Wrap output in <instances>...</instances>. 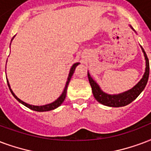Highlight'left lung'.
<instances>
[{"mask_svg": "<svg viewBox=\"0 0 151 151\" xmlns=\"http://www.w3.org/2000/svg\"><path fill=\"white\" fill-rule=\"evenodd\" d=\"M141 48H142V52L144 54L145 59H146V70H145L144 75L136 86H134L132 89L127 91L125 93L118 94V95H109V94L104 93L103 91L101 89V88L99 87L98 85L96 84V81L91 78L90 74L88 73V81H89L91 88H92L93 94L95 99L98 101L99 103L109 107H123L132 103V101L135 100L138 97V96L142 93V91L144 89V88L147 86V81L149 78L150 65L149 59L147 58V54L142 47H141Z\"/></svg>", "mask_w": 151, "mask_h": 151, "instance_id": "8db88e82", "label": "left lung"}]
</instances>
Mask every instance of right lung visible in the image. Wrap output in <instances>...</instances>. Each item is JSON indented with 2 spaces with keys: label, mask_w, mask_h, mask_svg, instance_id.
<instances>
[{
  "label": "right lung",
  "mask_w": 151,
  "mask_h": 151,
  "mask_svg": "<svg viewBox=\"0 0 151 151\" xmlns=\"http://www.w3.org/2000/svg\"><path fill=\"white\" fill-rule=\"evenodd\" d=\"M15 37V36H14ZM13 37V38H14ZM13 38L12 39V40H13ZM79 63H74L73 65V66L71 67L70 69V73H69V77H68V79H67V81H66V84H65V88H64V91H63V93H62V95H61L55 101H54L53 103L51 104H46V105H42V106H35V105H31V104H28L25 103V102H24V101H22L21 100H19L18 97H17L16 95H15L14 93H13V92H12V90L11 89V88H10V86H9V81H7V83H8V86H9V89H10V92L12 93V94L13 95V96H14L15 98L17 99V101H19V103H21L22 104H24V106L27 107L28 109H32V110H33V111H50V110H53V109H56V108H58V106H60L61 104H63V102L64 101V100H65V96H66V92H67V87H68V85H69V82H70V81L71 78H72V76H73V72H74V70H75V68L77 67V65H78Z\"/></svg>",
  "instance_id": "add662e5"
}]
</instances>
